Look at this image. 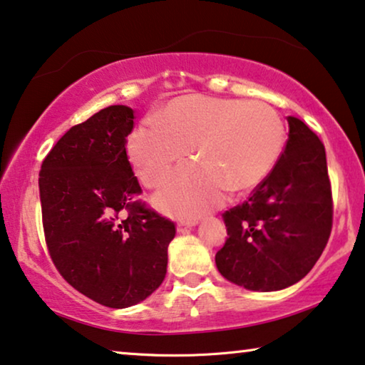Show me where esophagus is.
Segmentation results:
<instances>
[{
  "mask_svg": "<svg viewBox=\"0 0 365 365\" xmlns=\"http://www.w3.org/2000/svg\"><path fill=\"white\" fill-rule=\"evenodd\" d=\"M197 222H198L197 220H182L177 225V230H178V232H185L187 230H190V227H192V226L197 225Z\"/></svg>",
  "mask_w": 365,
  "mask_h": 365,
  "instance_id": "1",
  "label": "esophagus"
}]
</instances>
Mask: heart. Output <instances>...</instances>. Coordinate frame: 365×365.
<instances>
[{
    "instance_id": "b5f03b06",
    "label": "heart",
    "mask_w": 365,
    "mask_h": 365,
    "mask_svg": "<svg viewBox=\"0 0 365 365\" xmlns=\"http://www.w3.org/2000/svg\"><path fill=\"white\" fill-rule=\"evenodd\" d=\"M285 139V124L269 103L188 95L168 103L160 121L135 128L128 154L145 187L159 188L190 149L195 164L178 168L157 201L167 213L197 216L220 205L227 190L257 188L280 160Z\"/></svg>"
}]
</instances>
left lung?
I'll use <instances>...</instances> for the list:
<instances>
[{
    "label": "left lung",
    "mask_w": 365,
    "mask_h": 365,
    "mask_svg": "<svg viewBox=\"0 0 365 365\" xmlns=\"http://www.w3.org/2000/svg\"><path fill=\"white\" fill-rule=\"evenodd\" d=\"M280 160L242 205L222 213L227 237L216 267L232 284L275 292L300 282L323 254L333 227V193L324 145L288 116Z\"/></svg>",
    "instance_id": "8db88e82"
}]
</instances>
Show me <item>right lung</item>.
<instances>
[{
    "mask_svg": "<svg viewBox=\"0 0 365 365\" xmlns=\"http://www.w3.org/2000/svg\"><path fill=\"white\" fill-rule=\"evenodd\" d=\"M134 111L114 105L70 128L39 172L42 226L56 269L110 308L143 302L167 274L175 222L135 197L126 144Z\"/></svg>",
    "mask_w": 365,
    "mask_h": 365,
    "instance_id": "right-lung-1",
    "label": "right lung"
}]
</instances>
